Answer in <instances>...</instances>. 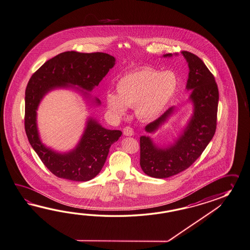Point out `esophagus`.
I'll return each mask as SVG.
<instances>
[{"instance_id":"1","label":"esophagus","mask_w":250,"mask_h":250,"mask_svg":"<svg viewBox=\"0 0 250 250\" xmlns=\"http://www.w3.org/2000/svg\"><path fill=\"white\" fill-rule=\"evenodd\" d=\"M123 134L125 135V136H128V137H130V136H132L134 134L133 128H131V127H125V128H123Z\"/></svg>"}]
</instances>
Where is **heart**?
<instances>
[{"instance_id": "heart-1", "label": "heart", "mask_w": 250, "mask_h": 250, "mask_svg": "<svg viewBox=\"0 0 250 250\" xmlns=\"http://www.w3.org/2000/svg\"><path fill=\"white\" fill-rule=\"evenodd\" d=\"M179 82L172 71H159L144 66L121 77L116 84L118 94L109 93L107 105L115 115L125 114L128 107H136L143 120H154L162 113L178 90Z\"/></svg>"}]
</instances>
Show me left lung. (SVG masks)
<instances>
[{
	"label": "left lung",
	"instance_id": "left-lung-1",
	"mask_svg": "<svg viewBox=\"0 0 250 250\" xmlns=\"http://www.w3.org/2000/svg\"><path fill=\"white\" fill-rule=\"evenodd\" d=\"M182 54L189 66L186 89L192 90L190 99L194 107L193 115L179 139L166 148L156 146L149 137H140V167L146 174L155 178H167L191 167L216 131L219 90L214 76L196 55L188 51ZM173 112L174 107L146 125V131L157 130Z\"/></svg>",
	"mask_w": 250,
	"mask_h": 250
}]
</instances>
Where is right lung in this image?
Returning a JSON list of instances; mask_svg holds the SVG:
<instances>
[{"mask_svg":"<svg viewBox=\"0 0 250 250\" xmlns=\"http://www.w3.org/2000/svg\"><path fill=\"white\" fill-rule=\"evenodd\" d=\"M115 64V58L106 53L66 51L47 60L30 77L25 92V131L42 163L59 178L77 182L93 179L104 165L110 146L122 136L89 119L84 133L74 150L60 154L41 143L37 128L38 106L43 96L58 87L77 85L92 91ZM95 103L99 104L100 101Z\"/></svg>","mask_w":250,"mask_h":250,"instance_id":"obj_1","label":"right lung"}]
</instances>
